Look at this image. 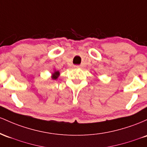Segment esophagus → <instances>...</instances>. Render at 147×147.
Segmentation results:
<instances>
[{"label":"esophagus","mask_w":147,"mask_h":147,"mask_svg":"<svg viewBox=\"0 0 147 147\" xmlns=\"http://www.w3.org/2000/svg\"><path fill=\"white\" fill-rule=\"evenodd\" d=\"M74 67L76 69H78V68H80V67H81V66L80 65H74Z\"/></svg>","instance_id":"obj_1"}]
</instances>
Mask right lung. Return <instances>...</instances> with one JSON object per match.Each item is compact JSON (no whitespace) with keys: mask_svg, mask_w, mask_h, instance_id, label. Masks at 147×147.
Returning a JSON list of instances; mask_svg holds the SVG:
<instances>
[{"mask_svg":"<svg viewBox=\"0 0 147 147\" xmlns=\"http://www.w3.org/2000/svg\"><path fill=\"white\" fill-rule=\"evenodd\" d=\"M59 75H60V72H59L58 71H55V72H54L52 75V78L53 79V80H56V79L58 78Z\"/></svg>","mask_w":147,"mask_h":147,"instance_id":"obj_1","label":"right lung"}]
</instances>
